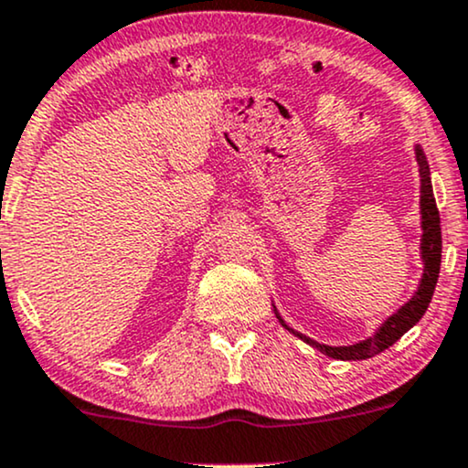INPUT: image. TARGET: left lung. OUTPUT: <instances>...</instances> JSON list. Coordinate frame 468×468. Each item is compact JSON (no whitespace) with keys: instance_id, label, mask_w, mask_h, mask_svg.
<instances>
[{"instance_id":"left-lung-1","label":"left lung","mask_w":468,"mask_h":468,"mask_svg":"<svg viewBox=\"0 0 468 468\" xmlns=\"http://www.w3.org/2000/svg\"><path fill=\"white\" fill-rule=\"evenodd\" d=\"M416 159H419V173H420V212H422V262H425V273H422L420 287L414 293L408 304L400 306L392 317H388V322L383 324L378 331L367 337L366 342H359L355 346H324L313 342V339L304 337V335L291 331L287 324L282 322V317H276L284 328H289L291 333L298 335L300 339H304L306 344H311L313 348H317L320 353L333 356V359L342 361H359V359H370L383 350L389 348L394 342H399L405 333L414 326L416 322L425 315L427 306H430L433 289H436L438 273H441V258H442V236H441V214H438L436 199H433V188L430 179V166H427V157L422 153L420 146H416Z\"/></svg>"}]
</instances>
